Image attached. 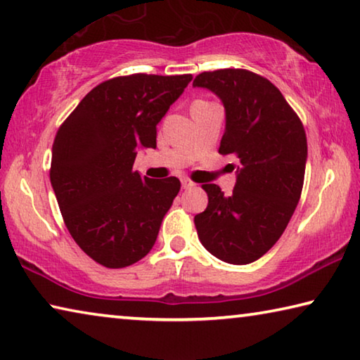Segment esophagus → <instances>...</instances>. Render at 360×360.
<instances>
[{"label": "esophagus", "instance_id": "obj_1", "mask_svg": "<svg viewBox=\"0 0 360 360\" xmlns=\"http://www.w3.org/2000/svg\"><path fill=\"white\" fill-rule=\"evenodd\" d=\"M181 184H182V189H191V187H193L195 184H193V182L191 181V179H182L181 181Z\"/></svg>", "mask_w": 360, "mask_h": 360}]
</instances>
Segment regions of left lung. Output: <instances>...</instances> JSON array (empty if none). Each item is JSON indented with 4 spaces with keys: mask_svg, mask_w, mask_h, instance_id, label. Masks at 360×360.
Listing matches in <instances>:
<instances>
[{
    "mask_svg": "<svg viewBox=\"0 0 360 360\" xmlns=\"http://www.w3.org/2000/svg\"><path fill=\"white\" fill-rule=\"evenodd\" d=\"M193 86L221 99L226 129L219 153L237 162L229 197L216 184L203 186L208 207L193 218L198 238L218 259L250 264L281 238L300 202L307 160L303 123L281 91L253 72H203Z\"/></svg>",
    "mask_w": 360,
    "mask_h": 360,
    "instance_id": "1",
    "label": "left lung"
}]
</instances>
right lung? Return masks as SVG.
<instances>
[{
	"mask_svg": "<svg viewBox=\"0 0 360 360\" xmlns=\"http://www.w3.org/2000/svg\"><path fill=\"white\" fill-rule=\"evenodd\" d=\"M191 79L146 73L107 79L57 131L51 186L73 240L102 266L134 264L157 240L181 182L142 178L133 163L139 149H155L157 124Z\"/></svg>",
	"mask_w": 360,
	"mask_h": 360,
	"instance_id": "right-lung-1",
	"label": "right lung"
}]
</instances>
